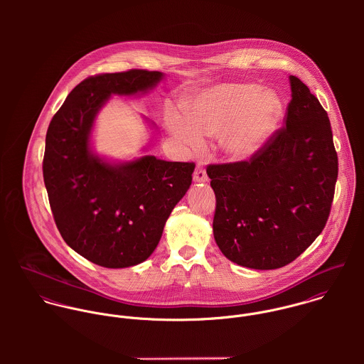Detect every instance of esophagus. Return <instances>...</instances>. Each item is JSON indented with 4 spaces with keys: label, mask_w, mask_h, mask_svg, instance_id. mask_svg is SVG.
Here are the masks:
<instances>
[{
    "label": "esophagus",
    "mask_w": 364,
    "mask_h": 364,
    "mask_svg": "<svg viewBox=\"0 0 364 364\" xmlns=\"http://www.w3.org/2000/svg\"><path fill=\"white\" fill-rule=\"evenodd\" d=\"M193 181L196 183H200V182H208V173H206V169L203 165H198L196 169H195V173H193Z\"/></svg>",
    "instance_id": "1"
}]
</instances>
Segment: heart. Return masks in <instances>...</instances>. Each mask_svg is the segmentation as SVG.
Returning a JSON list of instances; mask_svg holds the SVG:
<instances>
[{
	"instance_id": "heart-1",
	"label": "heart",
	"mask_w": 364,
	"mask_h": 364,
	"mask_svg": "<svg viewBox=\"0 0 364 364\" xmlns=\"http://www.w3.org/2000/svg\"><path fill=\"white\" fill-rule=\"evenodd\" d=\"M283 101L272 90L251 82H223L196 94L185 117L171 113L168 130L185 146L199 150L203 140L221 132V149L232 161L244 162L267 144L283 117Z\"/></svg>"
}]
</instances>
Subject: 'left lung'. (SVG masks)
<instances>
[{"instance_id":"8db88e82","label":"left lung","mask_w":364,"mask_h":364,"mask_svg":"<svg viewBox=\"0 0 364 364\" xmlns=\"http://www.w3.org/2000/svg\"><path fill=\"white\" fill-rule=\"evenodd\" d=\"M286 127L251 161L208 165L215 195L214 240L227 259L283 267L322 232L333 200L338 156L328 113L290 75Z\"/></svg>"}]
</instances>
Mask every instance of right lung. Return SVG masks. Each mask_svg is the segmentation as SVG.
I'll return each instance as SVG.
<instances>
[{"label":"right lung","instance_id":"add662e5","mask_svg":"<svg viewBox=\"0 0 364 364\" xmlns=\"http://www.w3.org/2000/svg\"><path fill=\"white\" fill-rule=\"evenodd\" d=\"M164 78L146 70L90 77L70 92L49 124L43 178L53 217L67 245L95 264L120 269L147 259L192 183L193 162L149 154L114 161L92 146L97 116L112 95H144Z\"/></svg>","mask_w":364,"mask_h":364}]
</instances>
